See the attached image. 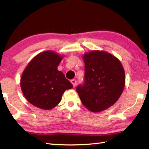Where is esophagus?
Returning a JSON list of instances; mask_svg holds the SVG:
<instances>
[{"label": "esophagus", "instance_id": "obj_1", "mask_svg": "<svg viewBox=\"0 0 149 149\" xmlns=\"http://www.w3.org/2000/svg\"><path fill=\"white\" fill-rule=\"evenodd\" d=\"M71 83L73 84V85H74V87L76 86V84H77V81L76 80H75V79H72L71 80Z\"/></svg>", "mask_w": 149, "mask_h": 149}]
</instances>
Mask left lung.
Here are the masks:
<instances>
[{"mask_svg":"<svg viewBox=\"0 0 149 149\" xmlns=\"http://www.w3.org/2000/svg\"><path fill=\"white\" fill-rule=\"evenodd\" d=\"M84 84L76 91L91 112L106 110L117 101L124 89L125 72L119 60L107 52L93 50L84 55Z\"/></svg>","mask_w":149,"mask_h":149,"instance_id":"1","label":"left lung"}]
</instances>
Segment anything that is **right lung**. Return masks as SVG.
<instances>
[{
    "label": "right lung",
    "mask_w": 149,
    "mask_h": 149,
    "mask_svg": "<svg viewBox=\"0 0 149 149\" xmlns=\"http://www.w3.org/2000/svg\"><path fill=\"white\" fill-rule=\"evenodd\" d=\"M62 56L51 50L35 56L22 74L20 86L26 99L35 107L50 110L62 99L73 85L57 70Z\"/></svg>",
    "instance_id": "add662e5"
}]
</instances>
